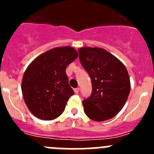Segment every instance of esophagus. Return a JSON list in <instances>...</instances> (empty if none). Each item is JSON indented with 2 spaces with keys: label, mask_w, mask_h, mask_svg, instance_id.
I'll use <instances>...</instances> for the list:
<instances>
[{
  "label": "esophagus",
  "mask_w": 154,
  "mask_h": 154,
  "mask_svg": "<svg viewBox=\"0 0 154 154\" xmlns=\"http://www.w3.org/2000/svg\"><path fill=\"white\" fill-rule=\"evenodd\" d=\"M74 92L76 93V94H77V93L79 92V91H80V88H75L74 89Z\"/></svg>",
  "instance_id": "34e87169"
}]
</instances>
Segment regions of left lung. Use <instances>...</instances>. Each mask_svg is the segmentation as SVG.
I'll use <instances>...</instances> for the list:
<instances>
[{
  "mask_svg": "<svg viewBox=\"0 0 154 154\" xmlns=\"http://www.w3.org/2000/svg\"><path fill=\"white\" fill-rule=\"evenodd\" d=\"M78 51L80 63L92 85L90 97L83 100L85 113L94 122L109 120L122 109L130 94L127 68L103 48L83 47Z\"/></svg>",
  "mask_w": 154,
  "mask_h": 154,
  "instance_id": "1",
  "label": "left lung"
}]
</instances>
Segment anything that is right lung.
Masks as SVG:
<instances>
[{
  "instance_id": "right-lung-1",
  "label": "right lung",
  "mask_w": 154,
  "mask_h": 154,
  "mask_svg": "<svg viewBox=\"0 0 154 154\" xmlns=\"http://www.w3.org/2000/svg\"><path fill=\"white\" fill-rule=\"evenodd\" d=\"M78 57L70 46L52 48L34 59L23 75L21 91L32 115L51 121L64 112L74 91L68 84L66 69Z\"/></svg>"
}]
</instances>
